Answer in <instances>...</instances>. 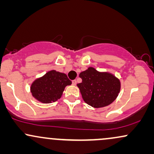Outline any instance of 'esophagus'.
I'll use <instances>...</instances> for the list:
<instances>
[{
  "label": "esophagus",
  "mask_w": 154,
  "mask_h": 154,
  "mask_svg": "<svg viewBox=\"0 0 154 154\" xmlns=\"http://www.w3.org/2000/svg\"><path fill=\"white\" fill-rule=\"evenodd\" d=\"M72 85H77V80H76V79L72 80Z\"/></svg>",
  "instance_id": "34e87169"
}]
</instances>
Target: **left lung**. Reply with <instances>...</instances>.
<instances>
[{
  "label": "left lung",
  "instance_id": "obj_1",
  "mask_svg": "<svg viewBox=\"0 0 154 154\" xmlns=\"http://www.w3.org/2000/svg\"><path fill=\"white\" fill-rule=\"evenodd\" d=\"M82 82L77 84L83 100L94 108L106 106L116 99L120 91V82L107 72H99L93 67L81 72Z\"/></svg>",
  "mask_w": 154,
  "mask_h": 154
}]
</instances>
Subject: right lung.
Wrapping results in <instances>:
<instances>
[{
  "instance_id": "1",
  "label": "right lung",
  "mask_w": 154,
  "mask_h": 154,
  "mask_svg": "<svg viewBox=\"0 0 154 154\" xmlns=\"http://www.w3.org/2000/svg\"><path fill=\"white\" fill-rule=\"evenodd\" d=\"M71 84L72 81L66 74L52 70L34 81L31 85V93L39 101L49 103L59 99L65 87Z\"/></svg>"
}]
</instances>
